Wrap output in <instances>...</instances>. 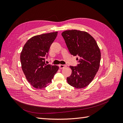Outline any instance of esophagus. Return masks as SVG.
<instances>
[{
  "instance_id": "esophagus-1",
  "label": "esophagus",
  "mask_w": 123,
  "mask_h": 123,
  "mask_svg": "<svg viewBox=\"0 0 123 123\" xmlns=\"http://www.w3.org/2000/svg\"><path fill=\"white\" fill-rule=\"evenodd\" d=\"M67 67V66L65 65H59V69H64L65 67Z\"/></svg>"
}]
</instances>
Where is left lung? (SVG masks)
Instances as JSON below:
<instances>
[{
  "instance_id": "left-lung-1",
  "label": "left lung",
  "mask_w": 123,
  "mask_h": 123,
  "mask_svg": "<svg viewBox=\"0 0 123 123\" xmlns=\"http://www.w3.org/2000/svg\"><path fill=\"white\" fill-rule=\"evenodd\" d=\"M70 54L79 57L76 66H70L72 74L68 83L76 88H83L90 84L98 71L100 52L95 40L86 32L76 30L62 33Z\"/></svg>"
}]
</instances>
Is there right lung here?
Masks as SVG:
<instances>
[{"mask_svg":"<svg viewBox=\"0 0 123 123\" xmlns=\"http://www.w3.org/2000/svg\"><path fill=\"white\" fill-rule=\"evenodd\" d=\"M57 32L32 37L25 43L20 53L21 68L28 82L36 89L47 87L58 67L45 63L51 44Z\"/></svg>","mask_w":123,"mask_h":123,"instance_id":"obj_1","label":"right lung"}]
</instances>
